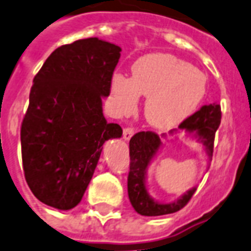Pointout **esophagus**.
Returning <instances> with one entry per match:
<instances>
[{"label": "esophagus", "mask_w": 251, "mask_h": 251, "mask_svg": "<svg viewBox=\"0 0 251 251\" xmlns=\"http://www.w3.org/2000/svg\"><path fill=\"white\" fill-rule=\"evenodd\" d=\"M133 134H134V129H131V127H125V129H124L122 137H124L125 141H129V139L133 137Z\"/></svg>", "instance_id": "esophagus-1"}]
</instances>
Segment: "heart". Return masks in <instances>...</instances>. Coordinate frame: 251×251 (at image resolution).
<instances>
[{
	"instance_id": "b5f03b06",
	"label": "heart",
	"mask_w": 251,
	"mask_h": 251,
	"mask_svg": "<svg viewBox=\"0 0 251 251\" xmlns=\"http://www.w3.org/2000/svg\"><path fill=\"white\" fill-rule=\"evenodd\" d=\"M110 92L113 105L121 114L133 112L139 96H146L143 114L149 125L168 130L196 112L205 96L206 77L175 55L147 53L134 62L130 77L113 75Z\"/></svg>"
}]
</instances>
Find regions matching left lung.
Instances as JSON below:
<instances>
[{"label":"left lung","mask_w":251,"mask_h":251,"mask_svg":"<svg viewBox=\"0 0 251 251\" xmlns=\"http://www.w3.org/2000/svg\"><path fill=\"white\" fill-rule=\"evenodd\" d=\"M221 122V106L219 104L204 105L191 117L183 121L179 127L170 134L184 131L202 143L206 155L210 159L213 152L215 134ZM152 131H139L130 139V171L127 176V194L131 205L142 216H163L175 213L187 205L194 196L196 187L188 189L183 196L172 202H159L151 198L146 187L147 168L162 147V138Z\"/></svg>","instance_id":"obj_1"}]
</instances>
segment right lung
Listing matches in <instances>:
<instances>
[{"label":"right lung","instance_id":"add662e5","mask_svg":"<svg viewBox=\"0 0 251 251\" xmlns=\"http://www.w3.org/2000/svg\"><path fill=\"white\" fill-rule=\"evenodd\" d=\"M120 56L121 47L113 43L80 39L57 47L34 77L21 146L26 181L46 205H77L102 145L121 138V126L108 124L102 114Z\"/></svg>","mask_w":251,"mask_h":251}]
</instances>
